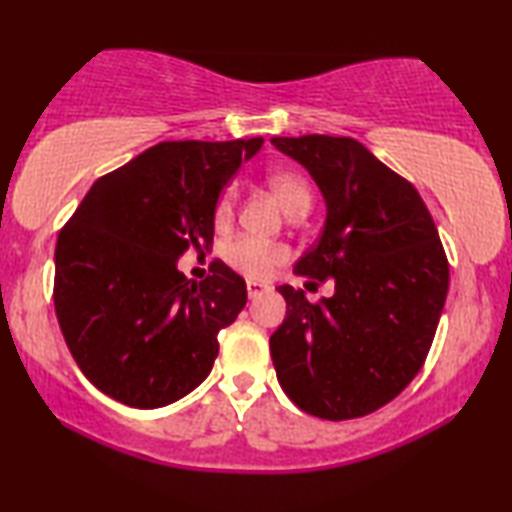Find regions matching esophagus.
I'll list each match as a JSON object with an SVG mask.
<instances>
[{"label": "esophagus", "instance_id": "1", "mask_svg": "<svg viewBox=\"0 0 512 512\" xmlns=\"http://www.w3.org/2000/svg\"><path fill=\"white\" fill-rule=\"evenodd\" d=\"M246 290H248V297H250V299H257L259 294L266 292V287H264V285H259V283H248Z\"/></svg>", "mask_w": 512, "mask_h": 512}]
</instances>
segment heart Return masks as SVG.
<instances>
[{
    "mask_svg": "<svg viewBox=\"0 0 512 512\" xmlns=\"http://www.w3.org/2000/svg\"><path fill=\"white\" fill-rule=\"evenodd\" d=\"M269 185L290 215H304L313 204V187L297 171H276V174L269 176ZM234 199L236 190L229 187L218 204L220 222L232 218ZM225 255L234 269H239L250 278H264L273 264L283 262L287 250L283 246H276V243L257 241L253 236H236V239L229 241Z\"/></svg>",
    "mask_w": 512,
    "mask_h": 512,
    "instance_id": "1",
    "label": "heart"
}]
</instances>
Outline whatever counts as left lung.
<instances>
[{"instance_id": "obj_1", "label": "left lung", "mask_w": 512, "mask_h": 512, "mask_svg": "<svg viewBox=\"0 0 512 512\" xmlns=\"http://www.w3.org/2000/svg\"><path fill=\"white\" fill-rule=\"evenodd\" d=\"M271 143L304 164L327 201L320 241L294 273L334 278V297L313 304L278 287L287 304L269 341L278 383L322 420L369 415L406 390L434 341L450 283L438 229L415 187L350 136Z\"/></svg>"}]
</instances>
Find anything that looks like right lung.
Returning <instances> with one entry per match:
<instances>
[{"mask_svg": "<svg viewBox=\"0 0 512 512\" xmlns=\"http://www.w3.org/2000/svg\"><path fill=\"white\" fill-rule=\"evenodd\" d=\"M264 139L162 141L99 178L60 229L53 301L78 369L106 397L160 408L213 369L246 280L213 259L190 283L187 248H211L222 187Z\"/></svg>", "mask_w": 512, "mask_h": 512, "instance_id": "right-lung-1", "label": "right lung"}]
</instances>
